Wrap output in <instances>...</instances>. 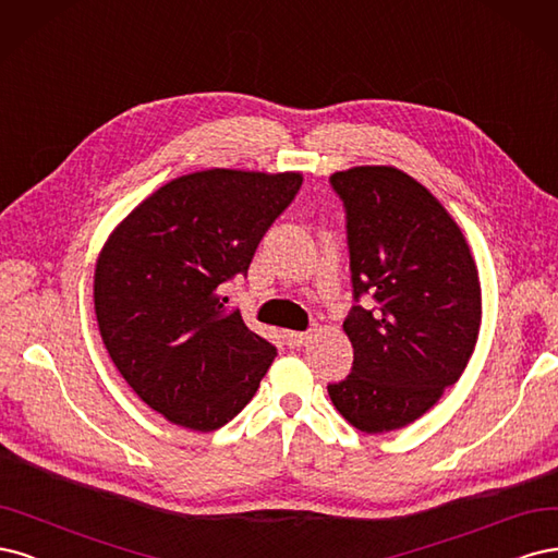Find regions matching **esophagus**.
<instances>
[{
    "mask_svg": "<svg viewBox=\"0 0 558 558\" xmlns=\"http://www.w3.org/2000/svg\"><path fill=\"white\" fill-rule=\"evenodd\" d=\"M284 340L290 348H301L311 340V331H284Z\"/></svg>",
    "mask_w": 558,
    "mask_h": 558,
    "instance_id": "1",
    "label": "esophagus"
}]
</instances>
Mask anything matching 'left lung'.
<instances>
[{"instance_id":"1","label":"left lung","mask_w":558,"mask_h":558,"mask_svg":"<svg viewBox=\"0 0 558 558\" xmlns=\"http://www.w3.org/2000/svg\"><path fill=\"white\" fill-rule=\"evenodd\" d=\"M348 215L354 299L343 331L352 373L329 385L336 410L364 434H387L434 408L475 350L482 322L477 266L452 215L393 167L336 171Z\"/></svg>"}]
</instances>
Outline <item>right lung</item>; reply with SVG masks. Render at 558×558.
Listing matches in <instances>:
<instances>
[{
  "label": "right lung",
  "instance_id": "1",
  "mask_svg": "<svg viewBox=\"0 0 558 558\" xmlns=\"http://www.w3.org/2000/svg\"><path fill=\"white\" fill-rule=\"evenodd\" d=\"M303 175L206 169L143 199L104 243L95 315L116 368L171 424L215 430L255 397L276 348L227 311L222 284L245 276Z\"/></svg>",
  "mask_w": 558,
  "mask_h": 558
}]
</instances>
